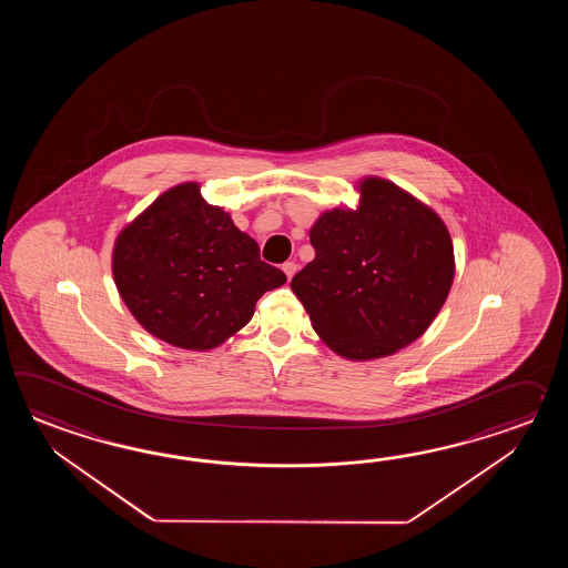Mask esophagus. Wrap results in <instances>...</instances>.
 I'll list each match as a JSON object with an SVG mask.
<instances>
[{
	"label": "esophagus",
	"instance_id": "1",
	"mask_svg": "<svg viewBox=\"0 0 568 568\" xmlns=\"http://www.w3.org/2000/svg\"><path fill=\"white\" fill-rule=\"evenodd\" d=\"M282 270H284V274L288 276V280H292V276L298 272V264H296V262H286V264L282 266Z\"/></svg>",
	"mask_w": 568,
	"mask_h": 568
}]
</instances>
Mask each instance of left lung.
I'll return each instance as SVG.
<instances>
[{
    "instance_id": "obj_1",
    "label": "left lung",
    "mask_w": 568,
    "mask_h": 568,
    "mask_svg": "<svg viewBox=\"0 0 568 568\" xmlns=\"http://www.w3.org/2000/svg\"><path fill=\"white\" fill-rule=\"evenodd\" d=\"M359 203L321 213L314 260L290 282L326 347L349 362L394 355L423 337L447 301L455 252L433 206L382 176Z\"/></svg>"
}]
</instances>
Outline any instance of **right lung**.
Listing matches in <instances>:
<instances>
[{"instance_id":"right-lung-1","label":"right lung","mask_w":568,"mask_h":568,"mask_svg":"<svg viewBox=\"0 0 568 568\" xmlns=\"http://www.w3.org/2000/svg\"><path fill=\"white\" fill-rule=\"evenodd\" d=\"M111 272L142 328L189 351L223 345L252 321L262 294L286 282L191 181L164 191L118 233Z\"/></svg>"}]
</instances>
